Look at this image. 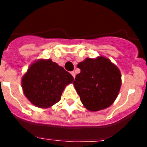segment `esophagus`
Returning <instances> with one entry per match:
<instances>
[{
    "label": "esophagus",
    "instance_id": "obj_1",
    "mask_svg": "<svg viewBox=\"0 0 147 147\" xmlns=\"http://www.w3.org/2000/svg\"><path fill=\"white\" fill-rule=\"evenodd\" d=\"M71 76H73V78H75V77H76V73H75V71H71Z\"/></svg>",
    "mask_w": 147,
    "mask_h": 147
}]
</instances>
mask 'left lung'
Listing matches in <instances>:
<instances>
[{
	"mask_svg": "<svg viewBox=\"0 0 147 147\" xmlns=\"http://www.w3.org/2000/svg\"><path fill=\"white\" fill-rule=\"evenodd\" d=\"M81 72L73 84L81 101L88 110L97 111L107 108L114 103L121 85V72L109 59L87 58L79 62Z\"/></svg>",
	"mask_w": 147,
	"mask_h": 147,
	"instance_id": "obj_1",
	"label": "left lung"
}]
</instances>
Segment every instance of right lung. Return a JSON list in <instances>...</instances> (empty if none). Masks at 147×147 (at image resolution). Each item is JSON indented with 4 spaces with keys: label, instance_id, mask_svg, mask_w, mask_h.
I'll use <instances>...</instances> for the list:
<instances>
[{
    "label": "right lung",
    "instance_id": "1",
    "mask_svg": "<svg viewBox=\"0 0 147 147\" xmlns=\"http://www.w3.org/2000/svg\"><path fill=\"white\" fill-rule=\"evenodd\" d=\"M74 78L51 59H40L29 68L22 78L25 96L36 107L47 108L59 102L65 85Z\"/></svg>",
    "mask_w": 147,
    "mask_h": 147
}]
</instances>
